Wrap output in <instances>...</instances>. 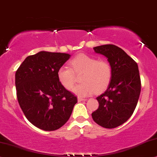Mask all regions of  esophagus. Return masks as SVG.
<instances>
[{"label":"esophagus","mask_w":157,"mask_h":157,"mask_svg":"<svg viewBox=\"0 0 157 157\" xmlns=\"http://www.w3.org/2000/svg\"><path fill=\"white\" fill-rule=\"evenodd\" d=\"M86 99H85V98H81V97H78V102H81V101H86Z\"/></svg>","instance_id":"1"}]
</instances>
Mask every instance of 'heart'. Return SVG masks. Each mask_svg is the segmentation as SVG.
<instances>
[{
	"label": "heart",
	"instance_id": "b5f03b06",
	"mask_svg": "<svg viewBox=\"0 0 157 157\" xmlns=\"http://www.w3.org/2000/svg\"><path fill=\"white\" fill-rule=\"evenodd\" d=\"M70 67L62 66L57 71V78L67 90H72L76 82V75H81L82 84L73 92L81 96L100 93L106 90L111 81L112 67L105 59L98 60L91 56L80 54L69 62Z\"/></svg>",
	"mask_w": 157,
	"mask_h": 157
}]
</instances>
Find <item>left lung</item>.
Instances as JSON below:
<instances>
[{
  "label": "left lung",
  "instance_id": "left-lung-1",
  "mask_svg": "<svg viewBox=\"0 0 157 157\" xmlns=\"http://www.w3.org/2000/svg\"><path fill=\"white\" fill-rule=\"evenodd\" d=\"M94 50L108 58L112 78L107 90L97 98L99 107L92 117L98 125L113 129L126 122L138 104L141 90L138 66L123 49L113 44L96 46Z\"/></svg>",
  "mask_w": 157,
  "mask_h": 157
}]
</instances>
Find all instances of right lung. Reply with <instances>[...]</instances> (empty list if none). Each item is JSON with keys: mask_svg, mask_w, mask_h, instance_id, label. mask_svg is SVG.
Listing matches in <instances>:
<instances>
[{"mask_svg": "<svg viewBox=\"0 0 157 157\" xmlns=\"http://www.w3.org/2000/svg\"><path fill=\"white\" fill-rule=\"evenodd\" d=\"M65 53L40 52L28 56L15 74L17 97L27 119L36 127L54 131L67 122L77 98L60 84L57 71L69 59Z\"/></svg>", "mask_w": 157, "mask_h": 157, "instance_id": "1", "label": "right lung"}]
</instances>
